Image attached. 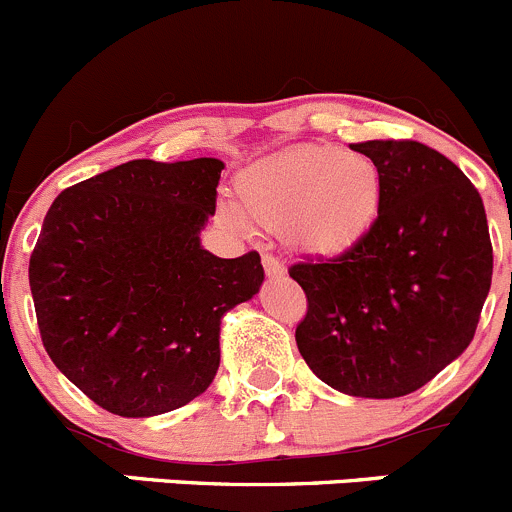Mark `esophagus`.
<instances>
[{"mask_svg": "<svg viewBox=\"0 0 512 512\" xmlns=\"http://www.w3.org/2000/svg\"><path fill=\"white\" fill-rule=\"evenodd\" d=\"M262 267H265L267 277L285 275V267H282V262L277 260V257H272V255H262Z\"/></svg>", "mask_w": 512, "mask_h": 512, "instance_id": "obj_1", "label": "esophagus"}]
</instances>
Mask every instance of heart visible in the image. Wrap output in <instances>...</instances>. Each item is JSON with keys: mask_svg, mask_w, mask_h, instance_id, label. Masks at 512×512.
I'll list each match as a JSON object with an SVG mask.
<instances>
[{"mask_svg": "<svg viewBox=\"0 0 512 512\" xmlns=\"http://www.w3.org/2000/svg\"><path fill=\"white\" fill-rule=\"evenodd\" d=\"M235 192L247 217L282 230L292 250L332 260L355 250L377 225L385 177L380 165L360 152L302 145L242 170ZM241 213L235 205H222L227 225L245 227Z\"/></svg>", "mask_w": 512, "mask_h": 512, "instance_id": "1", "label": "heart"}]
</instances>
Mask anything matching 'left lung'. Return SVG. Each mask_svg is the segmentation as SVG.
Returning <instances> with one entry per match:
<instances>
[{
	"label": "left lung",
	"instance_id": "obj_1",
	"mask_svg": "<svg viewBox=\"0 0 512 512\" xmlns=\"http://www.w3.org/2000/svg\"><path fill=\"white\" fill-rule=\"evenodd\" d=\"M385 177L377 225L332 260L290 267L305 290L297 350L352 398H403L460 357L493 280L485 207L455 162L413 140L350 145Z\"/></svg>",
	"mask_w": 512,
	"mask_h": 512
}]
</instances>
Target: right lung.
Returning a JSON list of instances; mask_svg holds the SVG:
<instances>
[{"label": "right lung", "instance_id": "obj_1", "mask_svg": "<svg viewBox=\"0 0 512 512\" xmlns=\"http://www.w3.org/2000/svg\"><path fill=\"white\" fill-rule=\"evenodd\" d=\"M225 162L132 160L64 190L29 257L44 350L122 418L182 408L220 367L225 312L260 292L257 252L202 247Z\"/></svg>", "mask_w": 512, "mask_h": 512}]
</instances>
